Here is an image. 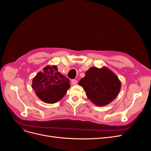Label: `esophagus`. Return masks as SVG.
I'll return each instance as SVG.
<instances>
[{"label": "esophagus", "instance_id": "obj_1", "mask_svg": "<svg viewBox=\"0 0 151 151\" xmlns=\"http://www.w3.org/2000/svg\"><path fill=\"white\" fill-rule=\"evenodd\" d=\"M71 83H72V85H74V86L77 85V81H76V80H75V79H72V80L71 81Z\"/></svg>", "mask_w": 151, "mask_h": 151}]
</instances>
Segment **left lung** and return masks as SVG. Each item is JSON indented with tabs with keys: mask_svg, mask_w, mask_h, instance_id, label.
Instances as JSON below:
<instances>
[{
	"mask_svg": "<svg viewBox=\"0 0 151 151\" xmlns=\"http://www.w3.org/2000/svg\"><path fill=\"white\" fill-rule=\"evenodd\" d=\"M79 85L84 88L87 97L98 106H105L113 101L121 89L118 77L106 67L89 68Z\"/></svg>",
	"mask_w": 151,
	"mask_h": 151,
	"instance_id": "left-lung-1",
	"label": "left lung"
}]
</instances>
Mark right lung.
Wrapping results in <instances>:
<instances>
[{
    "mask_svg": "<svg viewBox=\"0 0 151 151\" xmlns=\"http://www.w3.org/2000/svg\"><path fill=\"white\" fill-rule=\"evenodd\" d=\"M68 78L58 71L57 65H47L33 79L32 88L43 101L53 104L64 96L70 88Z\"/></svg>",
    "mask_w": 151,
    "mask_h": 151,
    "instance_id": "obj_1",
    "label": "right lung"
}]
</instances>
